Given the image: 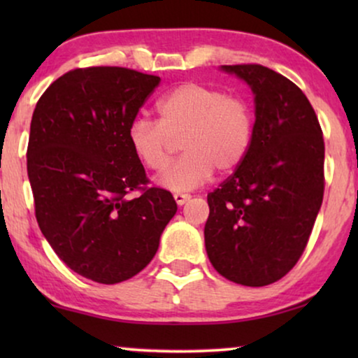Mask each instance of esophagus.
I'll use <instances>...</instances> for the list:
<instances>
[{
	"mask_svg": "<svg viewBox=\"0 0 358 358\" xmlns=\"http://www.w3.org/2000/svg\"><path fill=\"white\" fill-rule=\"evenodd\" d=\"M174 200H176V203H178V205H184L185 202H187V200H190V195L178 192V194H174Z\"/></svg>",
	"mask_w": 358,
	"mask_h": 358,
	"instance_id": "34e87169",
	"label": "esophagus"
}]
</instances>
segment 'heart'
Returning a JSON list of instances; mask_svg holds the SVG:
<instances>
[{
	"instance_id": "heart-1",
	"label": "heart",
	"mask_w": 358,
	"mask_h": 358,
	"mask_svg": "<svg viewBox=\"0 0 358 358\" xmlns=\"http://www.w3.org/2000/svg\"><path fill=\"white\" fill-rule=\"evenodd\" d=\"M158 122L138 117L127 138L146 169L163 173L176 141L184 155L159 179L174 192L197 189L213 169L231 173L246 158L254 136V110L246 97L200 83H182L156 102Z\"/></svg>"
}]
</instances>
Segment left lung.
I'll use <instances>...</instances> for the list:
<instances>
[{
    "label": "left lung",
    "mask_w": 358,
    "mask_h": 358,
    "mask_svg": "<svg viewBox=\"0 0 358 358\" xmlns=\"http://www.w3.org/2000/svg\"><path fill=\"white\" fill-rule=\"evenodd\" d=\"M256 94L246 158L207 195L205 248L224 278L246 287L280 280L305 251L324 195V138L295 83L257 63L223 65Z\"/></svg>",
    "instance_id": "8db88e82"
}]
</instances>
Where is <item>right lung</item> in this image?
<instances>
[{"label": "right lung", "mask_w": 358, "mask_h": 358, "mask_svg": "<svg viewBox=\"0 0 358 358\" xmlns=\"http://www.w3.org/2000/svg\"><path fill=\"white\" fill-rule=\"evenodd\" d=\"M161 78L122 66L75 68L47 87L27 145L38 228L90 280L119 283L148 266L178 205L151 187L127 131Z\"/></svg>", "instance_id": "right-lung-1"}]
</instances>
